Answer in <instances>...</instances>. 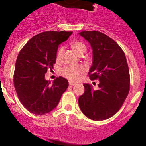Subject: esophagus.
Instances as JSON below:
<instances>
[{
  "label": "esophagus",
  "instance_id": "34e87169",
  "mask_svg": "<svg viewBox=\"0 0 146 146\" xmlns=\"http://www.w3.org/2000/svg\"><path fill=\"white\" fill-rule=\"evenodd\" d=\"M76 84V83L73 82V81H69V85L70 86H74Z\"/></svg>",
  "mask_w": 146,
  "mask_h": 146
}]
</instances>
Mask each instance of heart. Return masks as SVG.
<instances>
[{"instance_id":"b5f03b06","label":"heart","mask_w":146,"mask_h":146,"mask_svg":"<svg viewBox=\"0 0 146 146\" xmlns=\"http://www.w3.org/2000/svg\"><path fill=\"white\" fill-rule=\"evenodd\" d=\"M70 45H71V48L73 49V51L78 55H81V54H84L86 52V45L81 41H73ZM63 49L62 46L58 48L56 54L58 60L60 58ZM84 71H85V68L83 65H69V66L64 67L61 69L60 74L67 79L75 81L78 79V78Z\"/></svg>"}]
</instances>
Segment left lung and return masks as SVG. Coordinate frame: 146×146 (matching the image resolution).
Wrapping results in <instances>:
<instances>
[{
	"label": "left lung",
	"instance_id": "obj_1",
	"mask_svg": "<svg viewBox=\"0 0 146 146\" xmlns=\"http://www.w3.org/2000/svg\"><path fill=\"white\" fill-rule=\"evenodd\" d=\"M79 35L93 50V63L88 72L92 81L99 80L98 90L84 84L85 92L78 104L86 117L95 121L109 119L122 107L130 92V78L125 52L114 40L98 31Z\"/></svg>",
	"mask_w": 146,
	"mask_h": 146
}]
</instances>
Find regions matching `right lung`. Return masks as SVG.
Masks as SVG:
<instances>
[{
  "mask_svg": "<svg viewBox=\"0 0 146 146\" xmlns=\"http://www.w3.org/2000/svg\"><path fill=\"white\" fill-rule=\"evenodd\" d=\"M73 32L47 31L34 36L16 59L13 85L20 102L32 114L42 115L54 110L68 87V81L57 77L52 84L44 78L56 62L58 45Z\"/></svg>",
  "mask_w": 146,
  "mask_h": 146,
  "instance_id": "obj_1",
  "label": "right lung"
}]
</instances>
